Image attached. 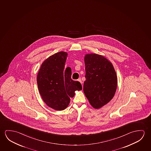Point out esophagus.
Returning <instances> with one entry per match:
<instances>
[{
	"mask_svg": "<svg viewBox=\"0 0 151 151\" xmlns=\"http://www.w3.org/2000/svg\"><path fill=\"white\" fill-rule=\"evenodd\" d=\"M78 81L80 82V83L82 84V85L83 82H82V81L81 79V78H79V79H78ZM82 86H83V85H82Z\"/></svg>",
	"mask_w": 151,
	"mask_h": 151,
	"instance_id": "34e87169",
	"label": "esophagus"
}]
</instances>
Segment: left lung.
I'll return each instance as SVG.
<instances>
[{
	"mask_svg": "<svg viewBox=\"0 0 151 151\" xmlns=\"http://www.w3.org/2000/svg\"><path fill=\"white\" fill-rule=\"evenodd\" d=\"M86 81L84 93L94 108L99 109L109 103L117 89V78L112 63L96 53L84 57Z\"/></svg>",
	"mask_w": 151,
	"mask_h": 151,
	"instance_id": "left-lung-1",
	"label": "left lung"
}]
</instances>
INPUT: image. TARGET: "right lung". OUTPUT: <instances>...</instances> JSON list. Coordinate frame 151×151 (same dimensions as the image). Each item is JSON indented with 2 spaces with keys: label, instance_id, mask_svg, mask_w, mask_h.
<instances>
[{
  "label": "right lung",
  "instance_id": "add662e5",
  "mask_svg": "<svg viewBox=\"0 0 151 151\" xmlns=\"http://www.w3.org/2000/svg\"><path fill=\"white\" fill-rule=\"evenodd\" d=\"M68 53L60 51L43 61L37 77L39 92L49 107L57 111L65 110L75 91L82 90L81 83L71 78V69H65Z\"/></svg>",
  "mask_w": 151,
  "mask_h": 151
}]
</instances>
